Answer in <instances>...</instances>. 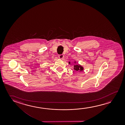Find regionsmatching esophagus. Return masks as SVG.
<instances>
[{"label":"esophagus","mask_w":125,"mask_h":125,"mask_svg":"<svg viewBox=\"0 0 125 125\" xmlns=\"http://www.w3.org/2000/svg\"><path fill=\"white\" fill-rule=\"evenodd\" d=\"M59 57L61 59H63V54H60V55H59Z\"/></svg>","instance_id":"esophagus-1"}]
</instances>
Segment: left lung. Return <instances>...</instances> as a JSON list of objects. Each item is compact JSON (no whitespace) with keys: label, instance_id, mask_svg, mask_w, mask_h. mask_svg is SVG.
<instances>
[{"label":"left lung","instance_id":"left-lung-1","mask_svg":"<svg viewBox=\"0 0 125 125\" xmlns=\"http://www.w3.org/2000/svg\"><path fill=\"white\" fill-rule=\"evenodd\" d=\"M76 62H74V63H76ZM68 63H69V64L71 63L70 62H69ZM74 69L75 71H78V72H79V71L80 72H82L84 70V68L82 67V66L81 65L79 64H76V65H74Z\"/></svg>","mask_w":125,"mask_h":125}]
</instances>
